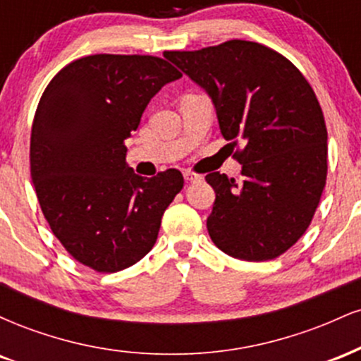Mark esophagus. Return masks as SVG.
Segmentation results:
<instances>
[{
  "instance_id": "34e87169",
  "label": "esophagus",
  "mask_w": 361,
  "mask_h": 361,
  "mask_svg": "<svg viewBox=\"0 0 361 361\" xmlns=\"http://www.w3.org/2000/svg\"><path fill=\"white\" fill-rule=\"evenodd\" d=\"M183 176H185V180H186V181H195V180H198V178H200V176L197 175V173L190 171V169H188V171H185V173H183Z\"/></svg>"
}]
</instances>
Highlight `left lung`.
Masks as SVG:
<instances>
[{"label": "left lung", "mask_w": 361, "mask_h": 361, "mask_svg": "<svg viewBox=\"0 0 361 361\" xmlns=\"http://www.w3.org/2000/svg\"><path fill=\"white\" fill-rule=\"evenodd\" d=\"M164 57L210 94L243 164L241 181L205 176L215 190L210 239L239 259L279 258L307 231L326 185L327 128L312 86L287 57L250 40Z\"/></svg>", "instance_id": "left-lung-1"}]
</instances>
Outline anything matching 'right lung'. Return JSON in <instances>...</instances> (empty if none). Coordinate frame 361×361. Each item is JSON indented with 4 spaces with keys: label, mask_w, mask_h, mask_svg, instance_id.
Listing matches in <instances>:
<instances>
[{
    "label": "right lung",
    "mask_w": 361,
    "mask_h": 361,
    "mask_svg": "<svg viewBox=\"0 0 361 361\" xmlns=\"http://www.w3.org/2000/svg\"><path fill=\"white\" fill-rule=\"evenodd\" d=\"M181 73L156 56L94 54L69 62L45 88L30 135V175L45 221L85 267L115 273L154 246L183 175L152 178L126 163V139L151 98Z\"/></svg>",
    "instance_id": "1"
}]
</instances>
